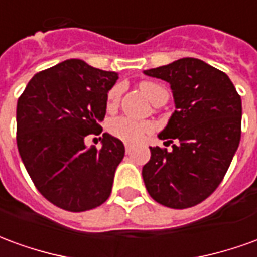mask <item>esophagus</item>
<instances>
[{"label":"esophagus","instance_id":"34e87169","mask_svg":"<svg viewBox=\"0 0 257 257\" xmlns=\"http://www.w3.org/2000/svg\"><path fill=\"white\" fill-rule=\"evenodd\" d=\"M132 149H134V146L129 145V143H125V151H126V154H129L132 151Z\"/></svg>","mask_w":257,"mask_h":257}]
</instances>
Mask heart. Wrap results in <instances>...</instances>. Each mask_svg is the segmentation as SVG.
<instances>
[{"label":"heart","instance_id":"1","mask_svg":"<svg viewBox=\"0 0 257 257\" xmlns=\"http://www.w3.org/2000/svg\"><path fill=\"white\" fill-rule=\"evenodd\" d=\"M140 89L145 92V95L150 99L154 104L161 100L162 97L168 96V92L160 85L154 82H143L140 84ZM121 97V86L117 85L110 89L107 95V106L115 107ZM153 123L147 121H135L128 117H117L108 122V132L118 139L129 143H136L145 139L146 136L153 132Z\"/></svg>","mask_w":257,"mask_h":257}]
</instances>
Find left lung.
I'll list each match as a JSON object with an SVG mask.
<instances>
[{
    "label": "left lung",
    "mask_w": 257,
    "mask_h": 257,
    "mask_svg": "<svg viewBox=\"0 0 257 257\" xmlns=\"http://www.w3.org/2000/svg\"><path fill=\"white\" fill-rule=\"evenodd\" d=\"M145 74L171 84L176 110L158 138L178 142L172 151L150 147L142 171L146 189L164 206L191 208L217 189L231 164L241 139V96L227 74L199 59Z\"/></svg>",
    "instance_id": "left-lung-1"
}]
</instances>
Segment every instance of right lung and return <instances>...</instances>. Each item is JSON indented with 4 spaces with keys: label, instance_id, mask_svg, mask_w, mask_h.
<instances>
[{
    "label": "right lung",
    "instance_id": "1",
    "mask_svg": "<svg viewBox=\"0 0 257 257\" xmlns=\"http://www.w3.org/2000/svg\"><path fill=\"white\" fill-rule=\"evenodd\" d=\"M118 74L68 59L37 73L16 107V143L37 190L59 208L85 212L110 197L125 147L103 134L101 147L85 136L101 134L107 92Z\"/></svg>",
    "mask_w": 257,
    "mask_h": 257
}]
</instances>
